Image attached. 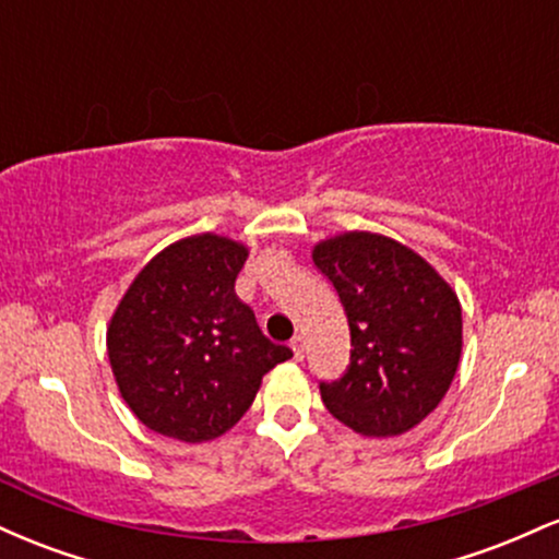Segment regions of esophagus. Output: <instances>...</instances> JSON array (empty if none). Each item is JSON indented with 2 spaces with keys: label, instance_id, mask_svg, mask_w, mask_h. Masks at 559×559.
<instances>
[{
  "label": "esophagus",
  "instance_id": "34e87169",
  "mask_svg": "<svg viewBox=\"0 0 559 559\" xmlns=\"http://www.w3.org/2000/svg\"><path fill=\"white\" fill-rule=\"evenodd\" d=\"M288 346H292V352H294V357H297V360H301V357H305V338L294 336L292 344H288Z\"/></svg>",
  "mask_w": 559,
  "mask_h": 559
}]
</instances>
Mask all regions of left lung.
Masks as SVG:
<instances>
[{
	"mask_svg": "<svg viewBox=\"0 0 559 559\" xmlns=\"http://www.w3.org/2000/svg\"><path fill=\"white\" fill-rule=\"evenodd\" d=\"M312 262L349 320V368L320 381L325 409L362 436H400L439 407L463 352L457 294L404 243L349 230L316 243Z\"/></svg>",
	"mask_w": 559,
	"mask_h": 559,
	"instance_id": "8db88e82",
	"label": "left lung"
}]
</instances>
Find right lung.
<instances>
[{
    "mask_svg": "<svg viewBox=\"0 0 559 559\" xmlns=\"http://www.w3.org/2000/svg\"><path fill=\"white\" fill-rule=\"evenodd\" d=\"M243 243L215 234L155 254L107 329L112 376L131 413L155 433L199 444L252 407L262 376L292 357L236 297Z\"/></svg>",
    "mask_w": 559,
    "mask_h": 559,
    "instance_id": "1",
    "label": "right lung"
}]
</instances>
